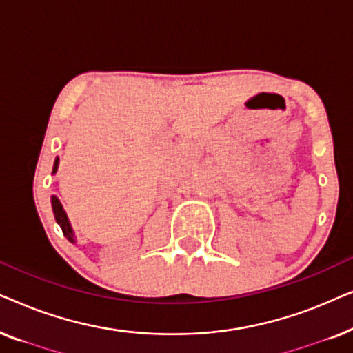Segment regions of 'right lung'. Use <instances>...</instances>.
<instances>
[{"mask_svg": "<svg viewBox=\"0 0 353 353\" xmlns=\"http://www.w3.org/2000/svg\"><path fill=\"white\" fill-rule=\"evenodd\" d=\"M57 165H59V159H56L54 161V167H52V173L57 172ZM51 205H52V212H54V219L57 221V225L61 226L62 233L67 239L70 241V243H75V236H74V230H72L70 226V221L67 219V214L64 210V207H62L61 201L57 199L56 196H51Z\"/></svg>", "mask_w": 353, "mask_h": 353, "instance_id": "1", "label": "right lung"}]
</instances>
